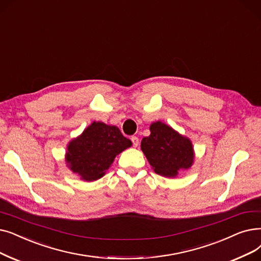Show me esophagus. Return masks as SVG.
Wrapping results in <instances>:
<instances>
[{"instance_id":"obj_1","label":"esophagus","mask_w":261,"mask_h":261,"mask_svg":"<svg viewBox=\"0 0 261 261\" xmlns=\"http://www.w3.org/2000/svg\"><path fill=\"white\" fill-rule=\"evenodd\" d=\"M131 141H132L133 147H138V146H139V138H137V137H132V138H131Z\"/></svg>"}]
</instances>
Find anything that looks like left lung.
<instances>
[{
	"instance_id": "1",
	"label": "left lung",
	"mask_w": 261,
	"mask_h": 261,
	"mask_svg": "<svg viewBox=\"0 0 261 261\" xmlns=\"http://www.w3.org/2000/svg\"><path fill=\"white\" fill-rule=\"evenodd\" d=\"M149 130V137L142 140L141 149L154 173L174 178L179 171L193 165L194 147L189 138L160 120L152 122Z\"/></svg>"
}]
</instances>
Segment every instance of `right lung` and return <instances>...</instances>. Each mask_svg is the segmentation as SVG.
Segmentation results:
<instances>
[{
  "label": "right lung",
  "mask_w": 261,
  "mask_h": 261,
  "mask_svg": "<svg viewBox=\"0 0 261 261\" xmlns=\"http://www.w3.org/2000/svg\"><path fill=\"white\" fill-rule=\"evenodd\" d=\"M131 145L116 126L94 121L68 143L65 161L72 173L92 182L103 177L116 155Z\"/></svg>",
  "instance_id": "obj_1"
}]
</instances>
